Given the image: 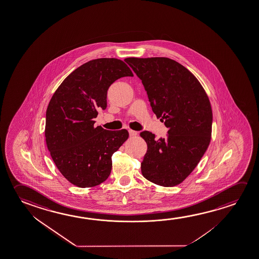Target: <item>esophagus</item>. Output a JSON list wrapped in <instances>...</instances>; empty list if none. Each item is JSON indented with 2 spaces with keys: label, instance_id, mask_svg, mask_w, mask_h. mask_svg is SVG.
Segmentation results:
<instances>
[{
  "label": "esophagus",
  "instance_id": "esophagus-1",
  "mask_svg": "<svg viewBox=\"0 0 259 259\" xmlns=\"http://www.w3.org/2000/svg\"><path fill=\"white\" fill-rule=\"evenodd\" d=\"M128 132H129V136H137V134H138L137 132L134 131V130H131V129H130V130H129Z\"/></svg>",
  "mask_w": 259,
  "mask_h": 259
}]
</instances>
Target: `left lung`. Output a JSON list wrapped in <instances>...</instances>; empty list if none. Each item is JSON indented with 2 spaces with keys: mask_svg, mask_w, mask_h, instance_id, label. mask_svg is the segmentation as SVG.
<instances>
[{
  "mask_svg": "<svg viewBox=\"0 0 259 259\" xmlns=\"http://www.w3.org/2000/svg\"><path fill=\"white\" fill-rule=\"evenodd\" d=\"M124 61L144 84L157 118L168 128L164 138L151 132L141 136L148 149L142 174L152 183L174 187L199 163L211 141L212 112L202 85L191 72L166 57Z\"/></svg>",
  "mask_w": 259,
  "mask_h": 259,
  "instance_id": "left-lung-1",
  "label": "left lung"
}]
</instances>
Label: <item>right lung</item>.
Returning <instances> with one entry per match:
<instances>
[{
  "mask_svg": "<svg viewBox=\"0 0 259 259\" xmlns=\"http://www.w3.org/2000/svg\"><path fill=\"white\" fill-rule=\"evenodd\" d=\"M126 76L134 74L121 60L89 61L64 79L48 104V151L62 175L77 187H95L108 179L113 153L127 140L125 129L94 125L98 110L107 108L108 88Z\"/></svg>",
  "mask_w": 259,
  "mask_h": 259,
  "instance_id": "1",
  "label": "right lung"
}]
</instances>
